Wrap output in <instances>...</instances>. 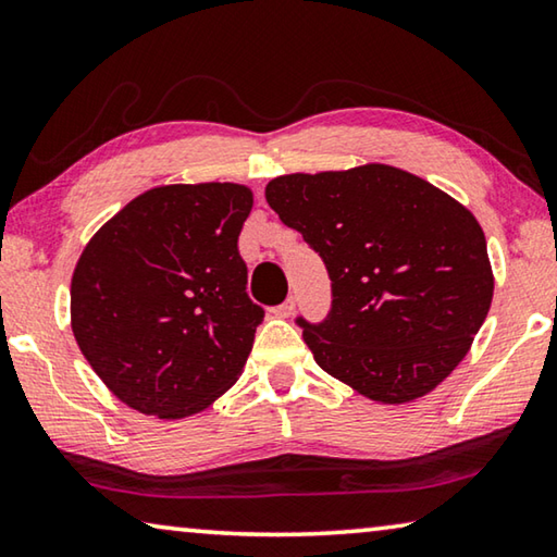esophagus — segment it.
<instances>
[{"instance_id":"esophagus-1","label":"esophagus","mask_w":557,"mask_h":557,"mask_svg":"<svg viewBox=\"0 0 557 557\" xmlns=\"http://www.w3.org/2000/svg\"><path fill=\"white\" fill-rule=\"evenodd\" d=\"M295 309H297V299L295 297H287L285 301H282V305L275 307V314L282 317V319H287V317L295 314Z\"/></svg>"}]
</instances>
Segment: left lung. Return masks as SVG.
I'll use <instances>...</instances> for the list:
<instances>
[{"instance_id": "obj_1", "label": "left lung", "mask_w": 557, "mask_h": 557, "mask_svg": "<svg viewBox=\"0 0 557 557\" xmlns=\"http://www.w3.org/2000/svg\"><path fill=\"white\" fill-rule=\"evenodd\" d=\"M265 199L332 280L326 319H295L329 375L393 405L457 369L494 297L484 231L465 206L385 164L277 176Z\"/></svg>"}]
</instances>
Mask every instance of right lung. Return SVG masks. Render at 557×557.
Masks as SVG:
<instances>
[{
  "instance_id": "obj_1",
  "label": "right lung",
  "mask_w": 557,
  "mask_h": 557,
  "mask_svg": "<svg viewBox=\"0 0 557 557\" xmlns=\"http://www.w3.org/2000/svg\"><path fill=\"white\" fill-rule=\"evenodd\" d=\"M250 209L238 184L159 186L86 245L71 282L73 334L129 408L186 418L240 375L265 317L238 250Z\"/></svg>"
}]
</instances>
